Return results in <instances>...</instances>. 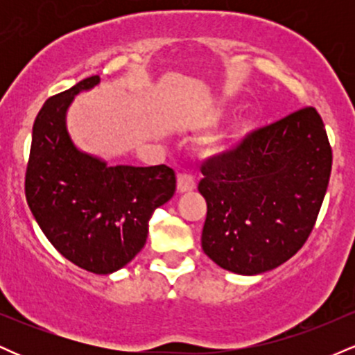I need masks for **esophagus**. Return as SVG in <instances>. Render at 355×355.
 <instances>
[{
  "mask_svg": "<svg viewBox=\"0 0 355 355\" xmlns=\"http://www.w3.org/2000/svg\"><path fill=\"white\" fill-rule=\"evenodd\" d=\"M195 187H197V183H195V178L191 177V175H187V173L178 175V178H177V190L180 191V193H185V191L195 190Z\"/></svg>",
  "mask_w": 355,
  "mask_h": 355,
  "instance_id": "1",
  "label": "esophagus"
}]
</instances>
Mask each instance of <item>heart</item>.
I'll return each mask as SVG.
<instances>
[{"instance_id":"heart-1","label":"heart","mask_w":355,"mask_h":355,"mask_svg":"<svg viewBox=\"0 0 355 355\" xmlns=\"http://www.w3.org/2000/svg\"><path fill=\"white\" fill-rule=\"evenodd\" d=\"M237 107L239 103L234 100L218 101V103H215L214 107H210L207 112H203L202 115L197 118V125L200 126V128H210V126H215L222 120H225L227 116H230L232 113L237 110ZM252 128H254V120H252L250 116L242 118V120H239L237 123L232 126V130L227 133V135L220 137L217 140L211 141L209 145V152L211 153L225 152V150H229L235 141H239L240 138L248 135V133L252 132Z\"/></svg>"}]
</instances>
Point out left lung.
<instances>
[{
    "instance_id": "1",
    "label": "left lung",
    "mask_w": 355,
    "mask_h": 355,
    "mask_svg": "<svg viewBox=\"0 0 355 355\" xmlns=\"http://www.w3.org/2000/svg\"><path fill=\"white\" fill-rule=\"evenodd\" d=\"M332 150L315 108L291 113L207 160L202 248L225 270L257 275L297 254L327 191Z\"/></svg>"
}]
</instances>
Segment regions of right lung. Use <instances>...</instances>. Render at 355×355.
<instances>
[{
  "label": "right lung",
  "instance_id": "1",
  "mask_svg": "<svg viewBox=\"0 0 355 355\" xmlns=\"http://www.w3.org/2000/svg\"><path fill=\"white\" fill-rule=\"evenodd\" d=\"M100 81L98 75L81 80L40 110L24 191L51 245L80 268L107 275L144 248L150 217L173 197L177 180L166 165L110 166L75 145L67 126L68 108Z\"/></svg>",
  "mask_w": 355,
  "mask_h": 355
}]
</instances>
